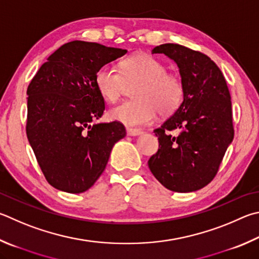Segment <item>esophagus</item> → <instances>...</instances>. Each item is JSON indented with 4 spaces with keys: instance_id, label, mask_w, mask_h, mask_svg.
Listing matches in <instances>:
<instances>
[{
    "instance_id": "1",
    "label": "esophagus",
    "mask_w": 259,
    "mask_h": 259,
    "mask_svg": "<svg viewBox=\"0 0 259 259\" xmlns=\"http://www.w3.org/2000/svg\"><path fill=\"white\" fill-rule=\"evenodd\" d=\"M126 134H128L129 136H133V137H135V136H140L144 134L143 130L140 129H134V128H126Z\"/></svg>"
}]
</instances>
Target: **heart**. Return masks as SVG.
I'll use <instances>...</instances> for the list:
<instances>
[{
  "label": "heart",
  "mask_w": 259,
  "mask_h": 259,
  "mask_svg": "<svg viewBox=\"0 0 259 259\" xmlns=\"http://www.w3.org/2000/svg\"><path fill=\"white\" fill-rule=\"evenodd\" d=\"M98 93L109 102H115L126 84H136L134 101L112 107L110 116L126 125L149 124L159 112L170 115L183 100L180 78L166 71V67L152 55L137 53L120 62V71L111 65H103L96 71Z\"/></svg>",
  "instance_id": "1"
}]
</instances>
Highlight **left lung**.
<instances>
[{"instance_id": "left-lung-1", "label": "left lung", "mask_w": 259, "mask_h": 259, "mask_svg": "<svg viewBox=\"0 0 259 259\" xmlns=\"http://www.w3.org/2000/svg\"><path fill=\"white\" fill-rule=\"evenodd\" d=\"M152 53L176 62L183 101L159 128V147L148 161L154 177L176 192L199 190L213 180L232 143L231 96L220 68L207 55L179 44H162ZM177 128V138L167 134Z\"/></svg>"}]
</instances>
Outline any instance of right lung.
<instances>
[{
	"mask_svg": "<svg viewBox=\"0 0 259 259\" xmlns=\"http://www.w3.org/2000/svg\"><path fill=\"white\" fill-rule=\"evenodd\" d=\"M126 50L73 40L41 65L27 89V137L46 180L55 189L88 190L125 137L117 121L95 123L105 110L95 83L96 71Z\"/></svg>",
	"mask_w": 259,
	"mask_h": 259,
	"instance_id": "right-lung-1",
	"label": "right lung"
}]
</instances>
